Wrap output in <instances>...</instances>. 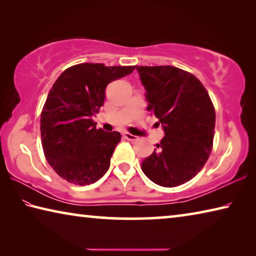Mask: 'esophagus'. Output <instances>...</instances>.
Here are the masks:
<instances>
[{
    "mask_svg": "<svg viewBox=\"0 0 256 256\" xmlns=\"http://www.w3.org/2000/svg\"><path fill=\"white\" fill-rule=\"evenodd\" d=\"M123 136H124L125 138H126V140H130V141H136V138H138V136H133V134L128 133V132H124V133H123Z\"/></svg>",
    "mask_w": 256,
    "mask_h": 256,
    "instance_id": "34e87169",
    "label": "esophagus"
}]
</instances>
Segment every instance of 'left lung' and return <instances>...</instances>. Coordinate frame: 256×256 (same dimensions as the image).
Listing matches in <instances>:
<instances>
[{
    "label": "left lung",
    "mask_w": 256,
    "mask_h": 256,
    "mask_svg": "<svg viewBox=\"0 0 256 256\" xmlns=\"http://www.w3.org/2000/svg\"><path fill=\"white\" fill-rule=\"evenodd\" d=\"M146 89V110L158 118L164 136L141 164L150 180L175 188L192 180L211 154L216 112L198 78L178 68L136 66Z\"/></svg>",
    "instance_id": "1"
}]
</instances>
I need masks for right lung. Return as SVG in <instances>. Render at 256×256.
<instances>
[{"label":"right lung","mask_w":256,"mask_h":256,"mask_svg":"<svg viewBox=\"0 0 256 256\" xmlns=\"http://www.w3.org/2000/svg\"><path fill=\"white\" fill-rule=\"evenodd\" d=\"M134 68L82 63L55 81L40 115V134L47 162L62 178L90 185L106 174L120 133L97 130L92 118L104 105L107 84Z\"/></svg>","instance_id":"obj_1"}]
</instances>
